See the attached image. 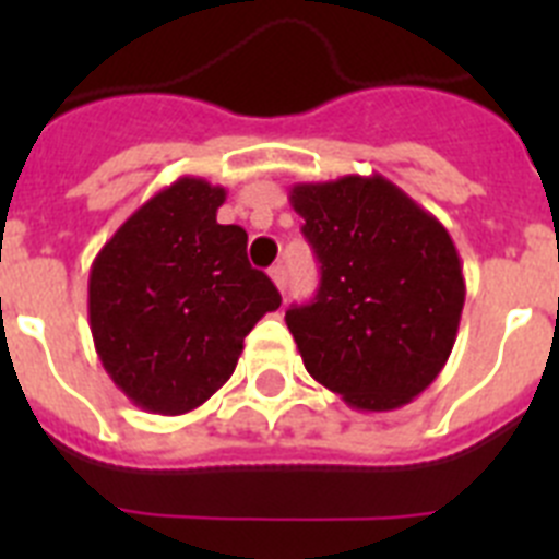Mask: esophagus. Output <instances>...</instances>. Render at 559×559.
Listing matches in <instances>:
<instances>
[{
    "label": "esophagus",
    "mask_w": 559,
    "mask_h": 559,
    "mask_svg": "<svg viewBox=\"0 0 559 559\" xmlns=\"http://www.w3.org/2000/svg\"><path fill=\"white\" fill-rule=\"evenodd\" d=\"M271 280H274V285L285 294V288H288V271H285V265H274V269L269 271Z\"/></svg>",
    "instance_id": "esophagus-1"
}]
</instances>
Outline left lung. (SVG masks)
Returning a JSON list of instances; mask_svg holds the SVG:
<instances>
[{
	"mask_svg": "<svg viewBox=\"0 0 559 559\" xmlns=\"http://www.w3.org/2000/svg\"><path fill=\"white\" fill-rule=\"evenodd\" d=\"M322 263L285 313L305 369L358 412H394L431 386L456 341L462 260L431 212L383 176L290 187Z\"/></svg>",
	"mask_w": 559,
	"mask_h": 559,
	"instance_id": "obj_1",
	"label": "left lung"
}]
</instances>
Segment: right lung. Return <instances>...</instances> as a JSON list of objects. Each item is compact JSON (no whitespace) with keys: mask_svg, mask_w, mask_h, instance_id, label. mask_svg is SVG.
Returning <instances> with one entry per match:
<instances>
[{"mask_svg":"<svg viewBox=\"0 0 559 559\" xmlns=\"http://www.w3.org/2000/svg\"><path fill=\"white\" fill-rule=\"evenodd\" d=\"M224 187L181 176L114 231L88 271L103 369L151 414H187L231 378L243 338L280 308L240 226L218 224Z\"/></svg>","mask_w":559,"mask_h":559,"instance_id":"add662e5","label":"right lung"}]
</instances>
